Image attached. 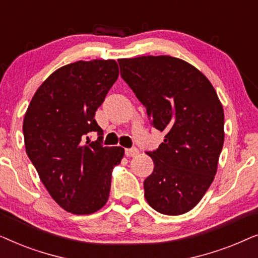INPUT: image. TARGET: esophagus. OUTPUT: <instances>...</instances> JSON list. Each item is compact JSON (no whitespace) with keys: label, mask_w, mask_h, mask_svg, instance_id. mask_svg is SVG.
I'll list each match as a JSON object with an SVG mask.
<instances>
[{"label":"esophagus","mask_w":258,"mask_h":258,"mask_svg":"<svg viewBox=\"0 0 258 258\" xmlns=\"http://www.w3.org/2000/svg\"><path fill=\"white\" fill-rule=\"evenodd\" d=\"M124 153L126 157H134L139 154V150H137L136 148H132V149H125Z\"/></svg>","instance_id":"34e87169"}]
</instances>
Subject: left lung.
I'll use <instances>...</instances> for the list:
<instances>
[{
	"mask_svg": "<svg viewBox=\"0 0 258 258\" xmlns=\"http://www.w3.org/2000/svg\"><path fill=\"white\" fill-rule=\"evenodd\" d=\"M122 79L147 109L164 141L147 153L154 171L144 181L149 206L164 215L188 213L217 171L224 142V111L210 81L171 56L119 58Z\"/></svg>",
	"mask_w": 258,
	"mask_h": 258,
	"instance_id": "obj_1",
	"label": "left lung"
}]
</instances>
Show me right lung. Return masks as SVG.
<instances>
[{
  "instance_id": "right-lung-1",
  "label": "right lung",
  "mask_w": 258,
  "mask_h": 258,
  "mask_svg": "<svg viewBox=\"0 0 258 258\" xmlns=\"http://www.w3.org/2000/svg\"><path fill=\"white\" fill-rule=\"evenodd\" d=\"M117 77L115 59L63 66L41 84L24 115L27 155L55 202L72 214L96 213L107 203L112 169L124 155L121 147L102 146L103 130L94 118ZM93 131L99 137L90 143Z\"/></svg>"
}]
</instances>
